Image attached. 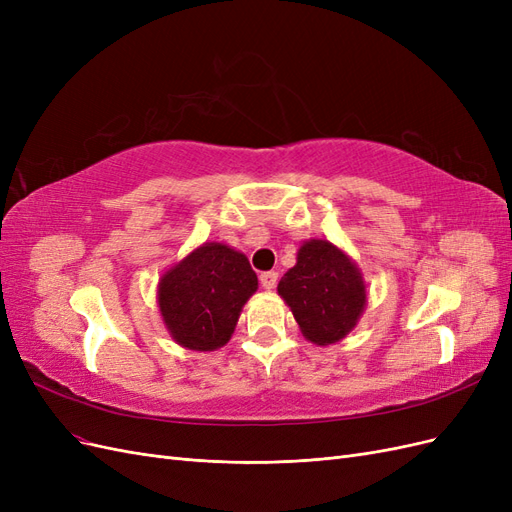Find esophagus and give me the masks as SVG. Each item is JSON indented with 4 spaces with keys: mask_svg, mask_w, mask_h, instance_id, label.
<instances>
[{
    "mask_svg": "<svg viewBox=\"0 0 512 512\" xmlns=\"http://www.w3.org/2000/svg\"><path fill=\"white\" fill-rule=\"evenodd\" d=\"M260 284L265 286L267 290L275 288V284H277V273H275V271H265V273H260Z\"/></svg>",
    "mask_w": 512,
    "mask_h": 512,
    "instance_id": "34e87169",
    "label": "esophagus"
}]
</instances>
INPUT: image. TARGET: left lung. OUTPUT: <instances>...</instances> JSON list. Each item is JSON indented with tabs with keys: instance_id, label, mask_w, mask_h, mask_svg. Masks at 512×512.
Segmentation results:
<instances>
[{
	"instance_id": "left-lung-1",
	"label": "left lung",
	"mask_w": 512,
	"mask_h": 512,
	"mask_svg": "<svg viewBox=\"0 0 512 512\" xmlns=\"http://www.w3.org/2000/svg\"><path fill=\"white\" fill-rule=\"evenodd\" d=\"M303 335L318 346L346 337L363 314L365 284L354 262L329 241L301 245L294 265L277 286Z\"/></svg>"
}]
</instances>
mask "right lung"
<instances>
[{
  "label": "right lung",
  "mask_w": 512,
  "mask_h": 512,
  "mask_svg": "<svg viewBox=\"0 0 512 512\" xmlns=\"http://www.w3.org/2000/svg\"><path fill=\"white\" fill-rule=\"evenodd\" d=\"M256 288L250 260L228 245L205 243L162 277L160 312L177 344L207 352L228 342Z\"/></svg>",
  "instance_id": "1"
}]
</instances>
